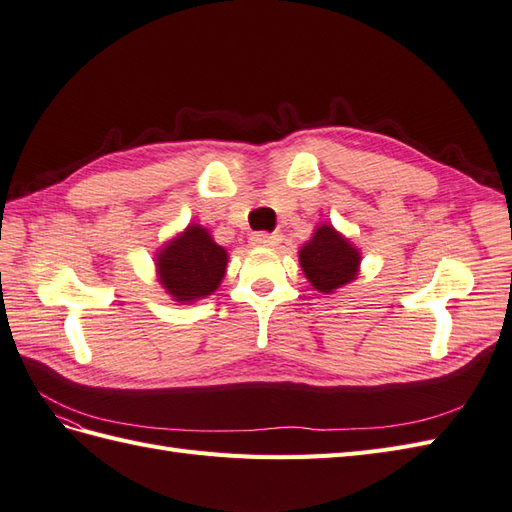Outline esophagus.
I'll list each match as a JSON object with an SVG mask.
<instances>
[{"label": "esophagus", "instance_id": "1", "mask_svg": "<svg viewBox=\"0 0 512 512\" xmlns=\"http://www.w3.org/2000/svg\"><path fill=\"white\" fill-rule=\"evenodd\" d=\"M281 242V233H253L251 235V244L253 246H277Z\"/></svg>", "mask_w": 512, "mask_h": 512}]
</instances>
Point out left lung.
I'll return each mask as SVG.
<instances>
[{
	"instance_id": "8db88e82",
	"label": "left lung",
	"mask_w": 512,
	"mask_h": 512,
	"mask_svg": "<svg viewBox=\"0 0 512 512\" xmlns=\"http://www.w3.org/2000/svg\"><path fill=\"white\" fill-rule=\"evenodd\" d=\"M359 251L333 227L322 225L300 248V266L316 290L331 294L357 277Z\"/></svg>"
}]
</instances>
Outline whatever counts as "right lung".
Listing matches in <instances>:
<instances>
[{"mask_svg":"<svg viewBox=\"0 0 512 512\" xmlns=\"http://www.w3.org/2000/svg\"><path fill=\"white\" fill-rule=\"evenodd\" d=\"M225 270L227 251L199 225H190L157 257L160 281L179 303L212 294Z\"/></svg>","mask_w":512,"mask_h":512,"instance_id":"right-lung-1","label":"right lung"}]
</instances>
